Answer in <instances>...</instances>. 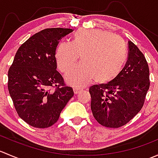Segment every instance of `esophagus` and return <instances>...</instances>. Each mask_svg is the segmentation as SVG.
Returning <instances> with one entry per match:
<instances>
[{"label":"esophagus","mask_w":158,"mask_h":158,"mask_svg":"<svg viewBox=\"0 0 158 158\" xmlns=\"http://www.w3.org/2000/svg\"><path fill=\"white\" fill-rule=\"evenodd\" d=\"M82 90V89L78 88V87H74V88H73V92H74L75 94H78L79 92H81Z\"/></svg>","instance_id":"34e87169"}]
</instances>
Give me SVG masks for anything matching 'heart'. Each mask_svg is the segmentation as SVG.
<instances>
[{
	"mask_svg": "<svg viewBox=\"0 0 158 158\" xmlns=\"http://www.w3.org/2000/svg\"><path fill=\"white\" fill-rule=\"evenodd\" d=\"M80 56L82 64L66 76L70 85L82 87L93 79L105 84L115 79L127 60V48L121 37L105 30H78L69 43L62 42L56 50L59 69L66 73L74 66Z\"/></svg>",
	"mask_w": 158,
	"mask_h": 158,
	"instance_id": "obj_1",
	"label": "heart"
}]
</instances>
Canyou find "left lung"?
<instances>
[{
    "mask_svg": "<svg viewBox=\"0 0 158 158\" xmlns=\"http://www.w3.org/2000/svg\"><path fill=\"white\" fill-rule=\"evenodd\" d=\"M128 48V60L118 76L89 88L94 118L107 128H119L131 120L142 108L149 89V68L144 54L131 41Z\"/></svg>",
    "mask_w": 158,
    "mask_h": 158,
    "instance_id": "8db88e82",
    "label": "left lung"
}]
</instances>
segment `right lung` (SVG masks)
Segmentation results:
<instances>
[{"label": "right lung", "mask_w": 158, "mask_h": 158, "mask_svg": "<svg viewBox=\"0 0 158 158\" xmlns=\"http://www.w3.org/2000/svg\"><path fill=\"white\" fill-rule=\"evenodd\" d=\"M72 31L48 28L35 33L20 46L9 69L8 90L16 111L35 128L55 124L74 95L56 70L55 57L60 40Z\"/></svg>", "instance_id": "right-lung-1"}]
</instances>
